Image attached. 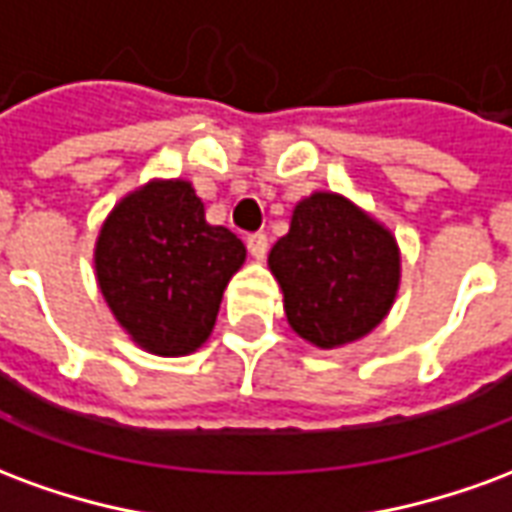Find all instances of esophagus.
<instances>
[{
	"label": "esophagus",
	"mask_w": 512,
	"mask_h": 512,
	"mask_svg": "<svg viewBox=\"0 0 512 512\" xmlns=\"http://www.w3.org/2000/svg\"><path fill=\"white\" fill-rule=\"evenodd\" d=\"M246 246H249V255L255 257V260H263L268 252L266 233H252L249 238H246Z\"/></svg>",
	"instance_id": "obj_1"
}]
</instances>
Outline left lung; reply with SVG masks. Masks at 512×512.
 Returning <instances> with one entry per match:
<instances>
[{"label": "left lung", "instance_id": "left-lung-1", "mask_svg": "<svg viewBox=\"0 0 512 512\" xmlns=\"http://www.w3.org/2000/svg\"><path fill=\"white\" fill-rule=\"evenodd\" d=\"M293 332L321 351L362 340L400 290L395 233L337 191L296 202L290 230L268 252Z\"/></svg>", "mask_w": 512, "mask_h": 512}]
</instances>
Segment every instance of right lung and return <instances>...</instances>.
I'll list each match as a JSON object with an SVG mask.
<instances>
[{"instance_id": "right-lung-1", "label": "right lung", "mask_w": 512, "mask_h": 512, "mask_svg": "<svg viewBox=\"0 0 512 512\" xmlns=\"http://www.w3.org/2000/svg\"><path fill=\"white\" fill-rule=\"evenodd\" d=\"M246 246L208 224L191 180L153 178L109 211L93 249L95 282L120 329L156 356L194 354L213 332Z\"/></svg>"}]
</instances>
